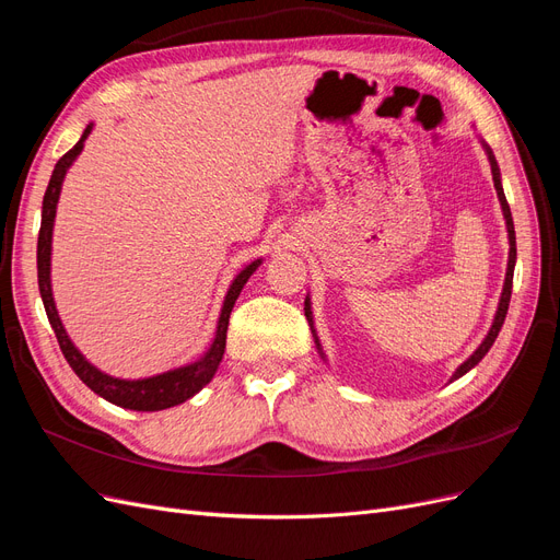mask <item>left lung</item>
<instances>
[{"label":"left lung","mask_w":560,"mask_h":560,"mask_svg":"<svg viewBox=\"0 0 560 560\" xmlns=\"http://www.w3.org/2000/svg\"><path fill=\"white\" fill-rule=\"evenodd\" d=\"M481 145H485V150H487V158H489V164H491V173H493V187H495V195H498V201H500V208H503V218H505V224H508V238H510V259H508V273H505V284H503V294H500V303H498V311H495V317H493V324H491V329H489V334H487V338L481 340V345L477 347V350L458 365V369L454 371V375H452V380L450 382H454V380H458L460 375H466L470 369H475V365L485 359V354L491 350V345L495 342V338H498V334H500V326H503V322H505V315H508V305H510V296H512V278H514V264H516V236H514V222H512V213H510V206H508V199H505V191H503V183H500V168H498V162H495V158H493V152H491V148L481 141ZM305 317H307V324H311V331H313V338H315V345H317V350H319V354H322V359L326 361V357H324V352H322V345H319V338H317V331H315V326H313V311H311V299L305 296Z\"/></svg>","instance_id":"left-lung-1"}]
</instances>
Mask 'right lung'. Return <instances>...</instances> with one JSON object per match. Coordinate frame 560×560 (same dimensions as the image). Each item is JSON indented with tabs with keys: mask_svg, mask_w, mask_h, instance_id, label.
I'll return each mask as SVG.
<instances>
[{
	"mask_svg": "<svg viewBox=\"0 0 560 560\" xmlns=\"http://www.w3.org/2000/svg\"><path fill=\"white\" fill-rule=\"evenodd\" d=\"M90 131H92V125L85 127L81 141L75 143L67 152V155H62L60 162L55 164L48 189L44 195L42 229H38V243H36L38 292H42V301H44V307H46L48 322H50L52 331L57 336V342H60V350H62L65 359L71 365V371L79 375L96 396L106 398L113 405H120V408L137 410V412L166 410V408L180 405L187 398L199 394L206 387V384L213 380L218 365L224 357L229 315H231V311H234V303L241 294V289L245 287L249 276L257 271L261 259H255L253 264H247L243 271L234 278V282H231L229 292L224 296V303H222V313H220V319H218L215 338H213V342H210L208 352L199 361L180 365V369H173V371H166V373H160V375L143 377V380H120V377H113V375L96 369V365H92L79 352V347H75L71 342V338L67 336L62 319H60V315H57V307H55V301H52V287H50V249H52V224H55V213H57V201H60V191H62V183H65L67 171L75 162V158L81 155V150L85 145V139L90 137Z\"/></svg>",
	"mask_w": 560,
	"mask_h": 560,
	"instance_id": "obj_1",
	"label": "right lung"
}]
</instances>
